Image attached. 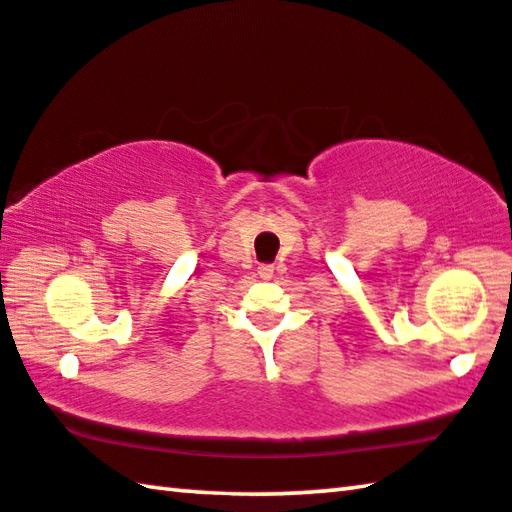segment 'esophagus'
<instances>
[{"label": "esophagus", "instance_id": "34e87169", "mask_svg": "<svg viewBox=\"0 0 512 512\" xmlns=\"http://www.w3.org/2000/svg\"><path fill=\"white\" fill-rule=\"evenodd\" d=\"M259 277H264V280H271L273 277V266L271 264H264V266H259Z\"/></svg>", "mask_w": 512, "mask_h": 512}]
</instances>
